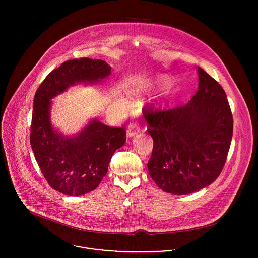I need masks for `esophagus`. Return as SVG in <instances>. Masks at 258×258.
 <instances>
[{
    "mask_svg": "<svg viewBox=\"0 0 258 258\" xmlns=\"http://www.w3.org/2000/svg\"><path fill=\"white\" fill-rule=\"evenodd\" d=\"M140 131V127L138 122H131L127 128V136L133 137Z\"/></svg>",
    "mask_w": 258,
    "mask_h": 258,
    "instance_id": "34e87169",
    "label": "esophagus"
}]
</instances>
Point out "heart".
I'll return each instance as SVG.
<instances>
[{"mask_svg":"<svg viewBox=\"0 0 258 258\" xmlns=\"http://www.w3.org/2000/svg\"><path fill=\"white\" fill-rule=\"evenodd\" d=\"M117 102H118V104H119L122 108H126V107H127V105H128V104H127V102H126L123 98H119V99L117 100Z\"/></svg>","mask_w":258,"mask_h":258,"instance_id":"heart-1","label":"heart"}]
</instances>
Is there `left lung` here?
Instances as JSON below:
<instances>
[{
	"mask_svg": "<svg viewBox=\"0 0 258 258\" xmlns=\"http://www.w3.org/2000/svg\"><path fill=\"white\" fill-rule=\"evenodd\" d=\"M199 90L187 104L145 109L154 145L150 177L164 191L187 195L214 183L225 164L233 118L221 84L198 69Z\"/></svg>",
	"mask_w": 258,
	"mask_h": 258,
	"instance_id": "left-lung-1",
	"label": "left lung"
}]
</instances>
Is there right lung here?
<instances>
[{
    "instance_id": "1",
    "label": "right lung",
    "mask_w": 258,
    "mask_h": 258,
    "mask_svg": "<svg viewBox=\"0 0 258 258\" xmlns=\"http://www.w3.org/2000/svg\"><path fill=\"white\" fill-rule=\"evenodd\" d=\"M104 60L87 57L64 61L37 89L31 125V146L48 184L68 196L95 189L107 174L112 155L126 142V130L92 120L74 137H63L49 122L50 99L77 82H97L110 74Z\"/></svg>"
}]
</instances>
